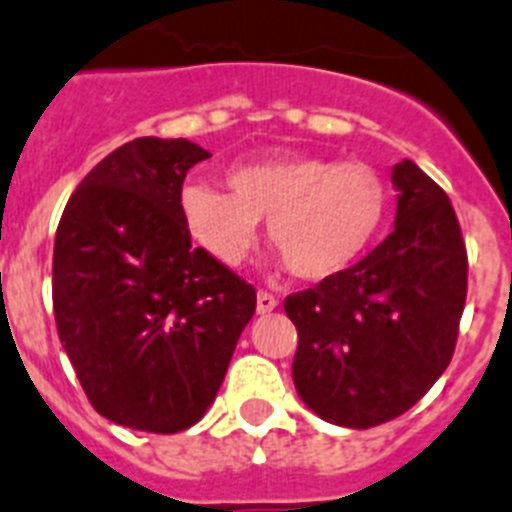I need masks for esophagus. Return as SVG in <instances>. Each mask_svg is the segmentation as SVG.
Instances as JSON below:
<instances>
[{
	"label": "esophagus",
	"mask_w": 512,
	"mask_h": 512,
	"mask_svg": "<svg viewBox=\"0 0 512 512\" xmlns=\"http://www.w3.org/2000/svg\"><path fill=\"white\" fill-rule=\"evenodd\" d=\"M275 306H278V299H275L273 293H268V291L257 293V314H270Z\"/></svg>",
	"instance_id": "1"
}]
</instances>
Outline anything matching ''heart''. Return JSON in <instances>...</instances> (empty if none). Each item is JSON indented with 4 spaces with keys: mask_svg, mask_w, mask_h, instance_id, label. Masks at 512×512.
I'll list each match as a JSON object with an SVG mask.
<instances>
[{
    "mask_svg": "<svg viewBox=\"0 0 512 512\" xmlns=\"http://www.w3.org/2000/svg\"><path fill=\"white\" fill-rule=\"evenodd\" d=\"M226 190L190 182L180 193L193 242L226 268L247 260L257 224L301 281H330L371 250L389 216V185L366 162L281 154L234 164Z\"/></svg>",
    "mask_w": 512,
    "mask_h": 512,
    "instance_id": "1",
    "label": "heart"
}]
</instances>
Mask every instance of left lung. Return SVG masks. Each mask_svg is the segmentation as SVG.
Instances as JSON below:
<instances>
[{
    "instance_id": "8db88e82",
    "label": "left lung",
    "mask_w": 512,
    "mask_h": 512,
    "mask_svg": "<svg viewBox=\"0 0 512 512\" xmlns=\"http://www.w3.org/2000/svg\"><path fill=\"white\" fill-rule=\"evenodd\" d=\"M397 219L353 268L283 304L293 384L311 412L366 430L407 412L448 368L466 301V247L448 195L410 159L391 170Z\"/></svg>"
}]
</instances>
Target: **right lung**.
<instances>
[{
  "label": "right lung",
  "instance_id": "add662e5",
  "mask_svg": "<svg viewBox=\"0 0 512 512\" xmlns=\"http://www.w3.org/2000/svg\"><path fill=\"white\" fill-rule=\"evenodd\" d=\"M208 157L188 139L128 141L79 182L56 229L59 340L92 407L123 428L201 420L255 314V288L182 224V182Z\"/></svg>",
  "mask_w": 512,
  "mask_h": 512
}]
</instances>
